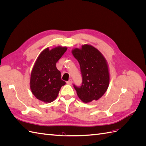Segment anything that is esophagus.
Returning a JSON list of instances; mask_svg holds the SVG:
<instances>
[{
  "instance_id": "obj_1",
  "label": "esophagus",
  "mask_w": 146,
  "mask_h": 146,
  "mask_svg": "<svg viewBox=\"0 0 146 146\" xmlns=\"http://www.w3.org/2000/svg\"><path fill=\"white\" fill-rule=\"evenodd\" d=\"M66 83H67V84H68V85H71V84L72 83V79H69V81H68Z\"/></svg>"
}]
</instances>
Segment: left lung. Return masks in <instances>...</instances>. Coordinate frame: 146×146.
I'll use <instances>...</instances> for the list:
<instances>
[{"instance_id": "obj_1", "label": "left lung", "mask_w": 146, "mask_h": 146, "mask_svg": "<svg viewBox=\"0 0 146 146\" xmlns=\"http://www.w3.org/2000/svg\"><path fill=\"white\" fill-rule=\"evenodd\" d=\"M72 54L78 61L82 75V86L74 85L79 99L84 103L99 100L107 91L110 83L107 60L98 48L90 44L75 48Z\"/></svg>"}]
</instances>
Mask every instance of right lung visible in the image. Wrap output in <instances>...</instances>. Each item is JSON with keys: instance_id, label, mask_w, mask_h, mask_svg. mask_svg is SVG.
Returning a JSON list of instances; mask_svg holds the SVG:
<instances>
[{"instance_id": "add662e5", "label": "right lung", "mask_w": 146, "mask_h": 146, "mask_svg": "<svg viewBox=\"0 0 146 146\" xmlns=\"http://www.w3.org/2000/svg\"><path fill=\"white\" fill-rule=\"evenodd\" d=\"M67 47L57 46L51 50L47 47L39 55L30 76V90L35 98L45 103H50L58 95L66 82L61 78V72L56 63Z\"/></svg>"}]
</instances>
